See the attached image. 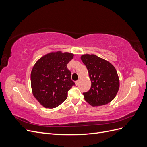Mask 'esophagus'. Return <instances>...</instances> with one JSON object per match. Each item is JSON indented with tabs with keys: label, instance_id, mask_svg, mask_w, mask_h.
Masks as SVG:
<instances>
[{
	"label": "esophagus",
	"instance_id": "34e87169",
	"mask_svg": "<svg viewBox=\"0 0 147 147\" xmlns=\"http://www.w3.org/2000/svg\"><path fill=\"white\" fill-rule=\"evenodd\" d=\"M79 82H80V80H78L75 82V84H76V85H78V84H79Z\"/></svg>",
	"mask_w": 147,
	"mask_h": 147
}]
</instances>
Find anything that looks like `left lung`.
<instances>
[{
    "instance_id": "obj_1",
    "label": "left lung",
    "mask_w": 147,
    "mask_h": 147,
    "mask_svg": "<svg viewBox=\"0 0 147 147\" xmlns=\"http://www.w3.org/2000/svg\"><path fill=\"white\" fill-rule=\"evenodd\" d=\"M81 59L91 82L90 90L83 92L84 99L93 107L109 104L114 99L119 88L116 69L109 61L94 55H83Z\"/></svg>"
}]
</instances>
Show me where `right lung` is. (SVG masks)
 Masks as SVG:
<instances>
[{
    "label": "right lung",
    "instance_id": "obj_1",
    "mask_svg": "<svg viewBox=\"0 0 147 147\" xmlns=\"http://www.w3.org/2000/svg\"><path fill=\"white\" fill-rule=\"evenodd\" d=\"M74 54L51 52L42 56L34 65L30 74L32 91L44 107L55 108L67 98L68 91L75 85L67 64Z\"/></svg>",
    "mask_w": 147,
    "mask_h": 147
}]
</instances>
